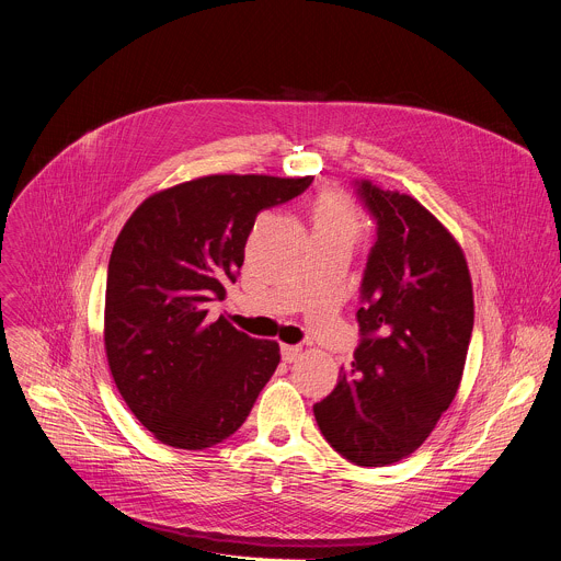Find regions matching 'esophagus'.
I'll list each match as a JSON object with an SVG mask.
<instances>
[{
	"instance_id": "obj_1",
	"label": "esophagus",
	"mask_w": 561,
	"mask_h": 561,
	"mask_svg": "<svg viewBox=\"0 0 561 561\" xmlns=\"http://www.w3.org/2000/svg\"><path fill=\"white\" fill-rule=\"evenodd\" d=\"M299 353H301V346H290V344H282V359L284 362H295L297 357H299Z\"/></svg>"
}]
</instances>
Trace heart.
<instances>
[{
    "instance_id": "obj_1",
    "label": "heart",
    "mask_w": 561,
    "mask_h": 561,
    "mask_svg": "<svg viewBox=\"0 0 561 561\" xmlns=\"http://www.w3.org/2000/svg\"><path fill=\"white\" fill-rule=\"evenodd\" d=\"M312 239L337 242L353 249L362 237V213L355 202L342 191L319 195L310 210Z\"/></svg>"
}]
</instances>
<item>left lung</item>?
<instances>
[{
	"label": "left lung",
	"mask_w": 561,
	"mask_h": 561,
	"mask_svg": "<svg viewBox=\"0 0 561 561\" xmlns=\"http://www.w3.org/2000/svg\"><path fill=\"white\" fill-rule=\"evenodd\" d=\"M355 184L377 224L357 310L362 342L312 413L348 461L386 466L415 453L455 399L474 304L448 228L411 195Z\"/></svg>",
	"instance_id": "8db88e82"
}]
</instances>
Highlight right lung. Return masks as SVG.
Segmentation results:
<instances>
[{
  "instance_id": "right-lung-1",
  "label": "right lung",
  "mask_w": 561,
  "mask_h": 561,
  "mask_svg": "<svg viewBox=\"0 0 561 561\" xmlns=\"http://www.w3.org/2000/svg\"><path fill=\"white\" fill-rule=\"evenodd\" d=\"M312 178L208 175L144 199L108 262L104 348L130 413L162 444L210 448L242 426L279 364L208 306L244 264L257 213Z\"/></svg>"
}]
</instances>
